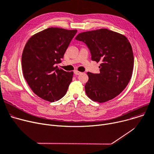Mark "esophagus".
Segmentation results:
<instances>
[{
    "label": "esophagus",
    "mask_w": 154,
    "mask_h": 154,
    "mask_svg": "<svg viewBox=\"0 0 154 154\" xmlns=\"http://www.w3.org/2000/svg\"><path fill=\"white\" fill-rule=\"evenodd\" d=\"M74 74H75V75H78L81 74L82 72H79V71H78V70H75V71H74Z\"/></svg>",
    "instance_id": "obj_1"
}]
</instances>
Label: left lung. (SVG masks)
Returning a JSON list of instances; mask_svg holds the SVG:
<instances>
[{
	"label": "left lung",
	"instance_id": "obj_1",
	"mask_svg": "<svg viewBox=\"0 0 154 154\" xmlns=\"http://www.w3.org/2000/svg\"><path fill=\"white\" fill-rule=\"evenodd\" d=\"M75 39L87 45L92 60L100 62L99 74L87 72V95L99 103L115 98L124 90L132 75L134 54L127 38L118 32L100 29L82 32Z\"/></svg>",
	"mask_w": 154,
	"mask_h": 154
}]
</instances>
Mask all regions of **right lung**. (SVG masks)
Returning a JSON list of instances; mask_svg holds the SVG:
<instances>
[{
  "instance_id": "right-lung-1",
  "label": "right lung",
  "mask_w": 154,
  "mask_h": 154,
  "mask_svg": "<svg viewBox=\"0 0 154 154\" xmlns=\"http://www.w3.org/2000/svg\"><path fill=\"white\" fill-rule=\"evenodd\" d=\"M77 30L51 27L32 35L22 55L23 75L32 91L48 102L66 95L74 72L55 66L63 57Z\"/></svg>"
}]
</instances>
